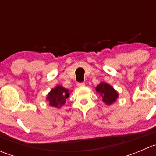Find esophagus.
I'll return each instance as SVG.
<instances>
[{
  "mask_svg": "<svg viewBox=\"0 0 156 156\" xmlns=\"http://www.w3.org/2000/svg\"><path fill=\"white\" fill-rule=\"evenodd\" d=\"M84 85H85V84H84V82H78V84H77V86H78V87H84Z\"/></svg>",
  "mask_w": 156,
  "mask_h": 156,
  "instance_id": "1",
  "label": "esophagus"
}]
</instances>
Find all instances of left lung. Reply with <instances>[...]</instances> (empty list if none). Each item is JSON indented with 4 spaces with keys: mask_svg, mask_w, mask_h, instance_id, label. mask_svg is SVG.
I'll use <instances>...</instances> for the list:
<instances>
[{
    "mask_svg": "<svg viewBox=\"0 0 156 156\" xmlns=\"http://www.w3.org/2000/svg\"><path fill=\"white\" fill-rule=\"evenodd\" d=\"M96 91L101 96L102 100L106 105L110 106L119 98V93L112 86L106 82H100L96 87Z\"/></svg>",
    "mask_w": 156,
    "mask_h": 156,
    "instance_id": "8db88e82",
    "label": "left lung"
}]
</instances>
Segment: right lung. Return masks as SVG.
<instances>
[{
    "instance_id": "1",
    "label": "right lung",
    "mask_w": 156,
    "mask_h": 156,
    "mask_svg": "<svg viewBox=\"0 0 156 156\" xmlns=\"http://www.w3.org/2000/svg\"><path fill=\"white\" fill-rule=\"evenodd\" d=\"M70 93L69 89H66L62 86L57 85L50 90L47 95L46 100L50 106L60 108L66 103V99L69 97Z\"/></svg>"
}]
</instances>
